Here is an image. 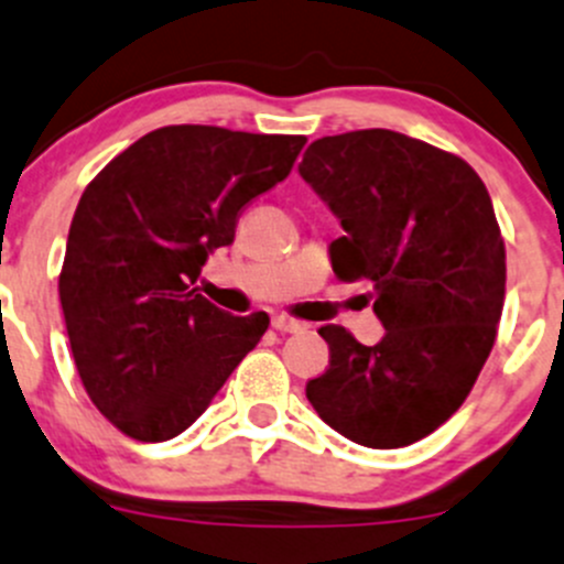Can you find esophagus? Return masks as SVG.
Segmentation results:
<instances>
[{
    "instance_id": "obj_1",
    "label": "esophagus",
    "mask_w": 564,
    "mask_h": 564,
    "mask_svg": "<svg viewBox=\"0 0 564 564\" xmlns=\"http://www.w3.org/2000/svg\"><path fill=\"white\" fill-rule=\"evenodd\" d=\"M272 327H275L278 333H303L305 330V322H297L292 319V316H272Z\"/></svg>"
}]
</instances>
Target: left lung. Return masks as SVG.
Segmentation results:
<instances>
[{
	"mask_svg": "<svg viewBox=\"0 0 564 564\" xmlns=\"http://www.w3.org/2000/svg\"><path fill=\"white\" fill-rule=\"evenodd\" d=\"M300 176L341 220L333 272L371 281L386 327L375 347L319 327L330 366L305 397L369 449L427 438L471 393L505 308L507 253L488 189L466 160L391 129L314 140Z\"/></svg>",
	"mask_w": 564,
	"mask_h": 564,
	"instance_id": "left-lung-1",
	"label": "left lung"
}]
</instances>
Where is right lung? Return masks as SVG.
I'll use <instances>...</instances> for the list:
<instances>
[{"mask_svg":"<svg viewBox=\"0 0 564 564\" xmlns=\"http://www.w3.org/2000/svg\"><path fill=\"white\" fill-rule=\"evenodd\" d=\"M303 134L162 126L82 193L59 303L90 402L143 444L176 438L261 341L270 316H231L198 286L239 212L292 173Z\"/></svg>","mask_w":564,"mask_h":564,"instance_id":"add662e5","label":"right lung"}]
</instances>
